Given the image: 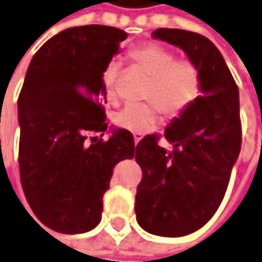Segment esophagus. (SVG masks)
I'll use <instances>...</instances> for the list:
<instances>
[{
  "label": "esophagus",
  "mask_w": 262,
  "mask_h": 262,
  "mask_svg": "<svg viewBox=\"0 0 262 262\" xmlns=\"http://www.w3.org/2000/svg\"><path fill=\"white\" fill-rule=\"evenodd\" d=\"M142 138H143V135L142 133H133V139H135V143L138 145L139 142L142 140Z\"/></svg>",
  "instance_id": "1"
}]
</instances>
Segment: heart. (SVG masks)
<instances>
[{
  "label": "heart",
  "instance_id": "b5f03b06",
  "mask_svg": "<svg viewBox=\"0 0 262 262\" xmlns=\"http://www.w3.org/2000/svg\"><path fill=\"white\" fill-rule=\"evenodd\" d=\"M130 63L149 76L143 92L147 101L124 106L115 122L124 130L143 133L152 129L159 116L175 117L182 115L202 92V73L191 58H176L175 53L158 44H142L129 50ZM120 66L110 61L104 67L101 79L110 101L117 100V77Z\"/></svg>",
  "mask_w": 262,
  "mask_h": 262
}]
</instances>
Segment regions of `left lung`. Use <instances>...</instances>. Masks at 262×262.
<instances>
[{
  "mask_svg": "<svg viewBox=\"0 0 262 262\" xmlns=\"http://www.w3.org/2000/svg\"><path fill=\"white\" fill-rule=\"evenodd\" d=\"M154 38L182 49L202 73V96L165 130L172 150L147 135L136 146L142 168L136 220L161 236H183L202 228L220 208L241 150L239 93L220 50L198 33L158 28Z\"/></svg>",
  "mask_w": 262,
  "mask_h": 262,
  "instance_id": "8db88e82",
  "label": "left lung"
}]
</instances>
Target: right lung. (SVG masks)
Masks as SVG:
<instances>
[{
  "instance_id": "obj_1",
  "label": "right lung",
  "mask_w": 262,
  "mask_h": 262,
  "mask_svg": "<svg viewBox=\"0 0 262 262\" xmlns=\"http://www.w3.org/2000/svg\"><path fill=\"white\" fill-rule=\"evenodd\" d=\"M127 33L115 27L67 28L34 54L18 96V163L35 216L61 234H81L101 220L113 168L135 156L130 132L108 140L101 74Z\"/></svg>"
}]
</instances>
